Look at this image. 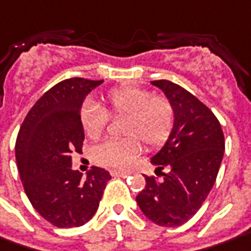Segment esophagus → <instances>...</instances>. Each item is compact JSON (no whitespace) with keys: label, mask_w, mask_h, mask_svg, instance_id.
Returning a JSON list of instances; mask_svg holds the SVG:
<instances>
[{"label":"esophagus","mask_w":251,"mask_h":251,"mask_svg":"<svg viewBox=\"0 0 251 251\" xmlns=\"http://www.w3.org/2000/svg\"><path fill=\"white\" fill-rule=\"evenodd\" d=\"M112 176H117V177H127L129 173L127 172H121V170H112Z\"/></svg>","instance_id":"obj_1"}]
</instances>
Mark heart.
I'll use <instances>...</instances> for the list:
<instances>
[{
  "mask_svg": "<svg viewBox=\"0 0 251 251\" xmlns=\"http://www.w3.org/2000/svg\"><path fill=\"white\" fill-rule=\"evenodd\" d=\"M104 108L96 101H86L81 108V125L89 139H99L108 124V115H125L122 140H107L93 150L99 163L126 168L140 154L141 140L148 148L162 146L173 129L175 112L166 97L134 85L110 89L103 97Z\"/></svg>",
  "mask_w": 251,
  "mask_h": 251,
  "instance_id": "obj_1",
  "label": "heart"
}]
</instances>
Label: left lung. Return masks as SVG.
Masks as SVG:
<instances>
[{"label":"left lung","mask_w":251,"mask_h":251,"mask_svg":"<svg viewBox=\"0 0 251 251\" xmlns=\"http://www.w3.org/2000/svg\"><path fill=\"white\" fill-rule=\"evenodd\" d=\"M151 83L168 97L175 122L165 146L151 158L162 180L146 176V188L136 202L156 226H178L201 209L216 183L224 133L216 115L188 90L166 79Z\"/></svg>","instance_id":"8db88e82"}]
</instances>
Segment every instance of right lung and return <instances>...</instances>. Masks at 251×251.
<instances>
[{
	"label": "right lung",
	"mask_w": 251,
	"mask_h": 251,
	"mask_svg": "<svg viewBox=\"0 0 251 251\" xmlns=\"http://www.w3.org/2000/svg\"><path fill=\"white\" fill-rule=\"evenodd\" d=\"M103 81L64 79L44 93L20 126L15 152L19 175L32 207L57 228L86 224L96 213L110 173L93 166L86 177L73 169L85 133V97Z\"/></svg>",
	"instance_id": "1"
}]
</instances>
